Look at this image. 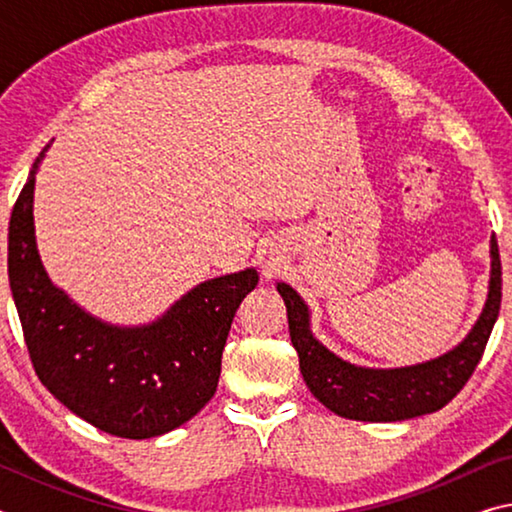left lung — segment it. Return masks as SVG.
Here are the masks:
<instances>
[{"mask_svg":"<svg viewBox=\"0 0 512 512\" xmlns=\"http://www.w3.org/2000/svg\"><path fill=\"white\" fill-rule=\"evenodd\" d=\"M490 291L472 332L454 350L418 366L375 370L343 361L314 339L309 309L289 284L277 282L287 305L291 343L298 352L300 372L320 404L341 418L363 422H397L433 413L452 402L481 361L501 307V259L497 237L490 239Z\"/></svg>","mask_w":512,"mask_h":512,"instance_id":"obj_1","label":"left lung"}]
</instances>
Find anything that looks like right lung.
I'll use <instances>...</instances> for the list:
<instances>
[{
  "instance_id": "add662e5",
  "label": "right lung",
  "mask_w": 512,
  "mask_h": 512,
  "mask_svg": "<svg viewBox=\"0 0 512 512\" xmlns=\"http://www.w3.org/2000/svg\"><path fill=\"white\" fill-rule=\"evenodd\" d=\"M33 162L8 223V282L24 341L47 391L94 427L119 438H153L180 427L212 400L221 354L255 268L185 293L151 325L117 327L90 316L54 287L33 230Z\"/></svg>"
}]
</instances>
